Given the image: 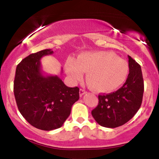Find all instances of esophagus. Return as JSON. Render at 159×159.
I'll return each instance as SVG.
<instances>
[{"instance_id":"obj_1","label":"esophagus","mask_w":159,"mask_h":159,"mask_svg":"<svg viewBox=\"0 0 159 159\" xmlns=\"http://www.w3.org/2000/svg\"><path fill=\"white\" fill-rule=\"evenodd\" d=\"M85 93H86V91L84 90V89H80V96L82 97L83 95L85 94Z\"/></svg>"}]
</instances>
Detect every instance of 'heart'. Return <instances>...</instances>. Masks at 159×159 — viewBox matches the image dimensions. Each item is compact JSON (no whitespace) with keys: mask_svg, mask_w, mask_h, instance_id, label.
Segmentation results:
<instances>
[{"mask_svg":"<svg viewBox=\"0 0 159 159\" xmlns=\"http://www.w3.org/2000/svg\"><path fill=\"white\" fill-rule=\"evenodd\" d=\"M65 70L74 83L80 81L84 72H88L86 81L92 90L98 93H110L126 81L129 65L113 52H87L80 54L76 60L68 58L65 61Z\"/></svg>","mask_w":159,"mask_h":159,"instance_id":"obj_1","label":"heart"}]
</instances>
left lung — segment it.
<instances>
[{"label": "left lung", "instance_id": "1", "mask_svg": "<svg viewBox=\"0 0 159 159\" xmlns=\"http://www.w3.org/2000/svg\"><path fill=\"white\" fill-rule=\"evenodd\" d=\"M128 58L129 73L124 85L115 92L98 95V105L91 111L94 120L104 127L125 124L141 106L144 89L141 68L131 57Z\"/></svg>", "mask_w": 159, "mask_h": 159}]
</instances>
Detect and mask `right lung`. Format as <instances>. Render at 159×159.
I'll return each mask as SVG.
<instances>
[{
    "label": "right lung",
    "mask_w": 159,
    "mask_h": 159,
    "mask_svg": "<svg viewBox=\"0 0 159 159\" xmlns=\"http://www.w3.org/2000/svg\"><path fill=\"white\" fill-rule=\"evenodd\" d=\"M50 49L32 53L17 65L14 95L18 109L34 127L45 131L61 127L80 98L78 87L66 86L58 76H44L40 59Z\"/></svg>",
    "instance_id": "right-lung-1"
}]
</instances>
